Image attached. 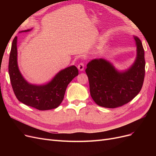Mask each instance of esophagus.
<instances>
[{"label":"esophagus","instance_id":"1","mask_svg":"<svg viewBox=\"0 0 156 156\" xmlns=\"http://www.w3.org/2000/svg\"><path fill=\"white\" fill-rule=\"evenodd\" d=\"M77 68L79 69V71H81V72H82V71H83V70H84V63H83V62L80 63V64L78 65Z\"/></svg>","mask_w":156,"mask_h":156}]
</instances>
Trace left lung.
I'll list each match as a JSON object with an SVG mask.
<instances>
[{
	"mask_svg": "<svg viewBox=\"0 0 156 156\" xmlns=\"http://www.w3.org/2000/svg\"><path fill=\"white\" fill-rule=\"evenodd\" d=\"M136 56L133 64L119 71L111 62L95 58L87 64L85 72L88 78L90 92L97 105L116 108L131 101L142 88L145 74L144 51L142 42L133 36Z\"/></svg>",
	"mask_w": 156,
	"mask_h": 156,
	"instance_id": "8db88e82",
	"label": "left lung"
}]
</instances>
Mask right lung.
Returning <instances> with one entry per match:
<instances>
[{"instance_id": "obj_1", "label": "right lung", "mask_w": 156, "mask_h": 156, "mask_svg": "<svg viewBox=\"0 0 156 156\" xmlns=\"http://www.w3.org/2000/svg\"><path fill=\"white\" fill-rule=\"evenodd\" d=\"M32 29L20 32L30 31ZM17 37L12 41L9 58L8 72L12 87L17 100L26 105L40 111L57 108L62 103L66 90L73 79L77 76L78 69L75 66L60 70L49 82L43 84H34L23 77L17 63Z\"/></svg>"}]
</instances>
